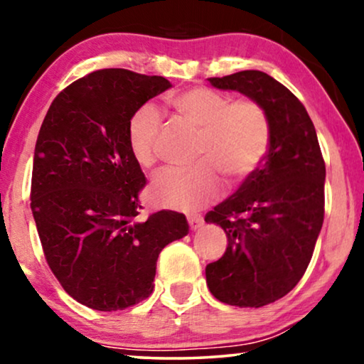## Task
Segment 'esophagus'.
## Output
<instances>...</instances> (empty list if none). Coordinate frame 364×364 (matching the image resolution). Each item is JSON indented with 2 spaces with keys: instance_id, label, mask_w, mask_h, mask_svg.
I'll use <instances>...</instances> for the list:
<instances>
[{
  "instance_id": "obj_1",
  "label": "esophagus",
  "mask_w": 364,
  "mask_h": 364,
  "mask_svg": "<svg viewBox=\"0 0 364 364\" xmlns=\"http://www.w3.org/2000/svg\"><path fill=\"white\" fill-rule=\"evenodd\" d=\"M188 225L192 230H198L203 225V218L200 215H188Z\"/></svg>"
}]
</instances>
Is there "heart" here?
<instances>
[{"label":"heart","mask_w":364,"mask_h":364,"mask_svg":"<svg viewBox=\"0 0 364 364\" xmlns=\"http://www.w3.org/2000/svg\"><path fill=\"white\" fill-rule=\"evenodd\" d=\"M182 119L200 129L192 167H171L154 178L151 198L157 205L176 210H196L212 202L222 191L219 171L230 181H242L257 171L270 147V121L252 99L228 101L208 87H192L171 99ZM161 116L152 106L139 107L127 124V146L139 166L156 162V142Z\"/></svg>","instance_id":"heart-1"}]
</instances>
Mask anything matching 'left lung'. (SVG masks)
<instances>
[{
	"label": "left lung",
	"instance_id": "left-lung-1",
	"mask_svg": "<svg viewBox=\"0 0 364 364\" xmlns=\"http://www.w3.org/2000/svg\"><path fill=\"white\" fill-rule=\"evenodd\" d=\"M255 101L270 121V147L238 191L205 215L227 233V250L205 268L217 300L260 308L291 291L306 272L325 215V161L295 94L262 71L208 79Z\"/></svg>",
	"mask_w": 364,
	"mask_h": 364
}]
</instances>
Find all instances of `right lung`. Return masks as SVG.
<instances>
[{"label":"right lung","mask_w":364,"mask_h":364,"mask_svg":"<svg viewBox=\"0 0 364 364\" xmlns=\"http://www.w3.org/2000/svg\"><path fill=\"white\" fill-rule=\"evenodd\" d=\"M172 87L162 76L101 69L59 92L34 149L31 210L44 257L74 300L117 311L154 290L159 253L186 237L183 213L139 220L146 176L127 146V124Z\"/></svg>","instance_id":"obj_1"}]
</instances>
